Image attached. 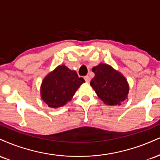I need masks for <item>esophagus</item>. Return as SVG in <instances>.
Segmentation results:
<instances>
[{"label": "esophagus", "mask_w": 160, "mask_h": 160, "mask_svg": "<svg viewBox=\"0 0 160 160\" xmlns=\"http://www.w3.org/2000/svg\"><path fill=\"white\" fill-rule=\"evenodd\" d=\"M84 79H85L86 82H89L90 80H91V79H90V78L88 76H86L85 78H84Z\"/></svg>", "instance_id": "34e87169"}]
</instances>
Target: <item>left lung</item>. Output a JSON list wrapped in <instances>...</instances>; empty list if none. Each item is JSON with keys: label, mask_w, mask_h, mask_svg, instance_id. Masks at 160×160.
Returning <instances> with one entry per match:
<instances>
[{"label": "left lung", "mask_w": 160, "mask_h": 160, "mask_svg": "<svg viewBox=\"0 0 160 160\" xmlns=\"http://www.w3.org/2000/svg\"><path fill=\"white\" fill-rule=\"evenodd\" d=\"M95 77L90 85L98 98L107 105H121L128 98L129 85L126 78L110 65L101 63L93 67Z\"/></svg>", "instance_id": "1"}]
</instances>
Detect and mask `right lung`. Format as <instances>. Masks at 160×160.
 <instances>
[{
    "instance_id": "1",
    "label": "right lung",
    "mask_w": 160,
    "mask_h": 160,
    "mask_svg": "<svg viewBox=\"0 0 160 160\" xmlns=\"http://www.w3.org/2000/svg\"><path fill=\"white\" fill-rule=\"evenodd\" d=\"M85 82L75 71L59 65L44 78L41 86L42 101L51 108L64 106L72 99L78 88Z\"/></svg>"
}]
</instances>
